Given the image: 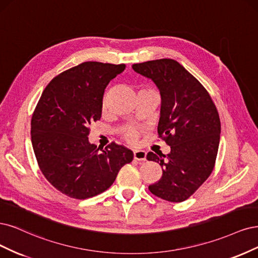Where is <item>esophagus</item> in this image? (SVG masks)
Returning a JSON list of instances; mask_svg holds the SVG:
<instances>
[{
  "instance_id": "obj_1",
  "label": "esophagus",
  "mask_w": 258,
  "mask_h": 258,
  "mask_svg": "<svg viewBox=\"0 0 258 258\" xmlns=\"http://www.w3.org/2000/svg\"><path fill=\"white\" fill-rule=\"evenodd\" d=\"M146 157H147V153L145 151H143V150H135L134 151V160L143 162V161H146Z\"/></svg>"
}]
</instances>
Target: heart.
I'll list each match as a JSON object with an SVG mask.
<instances>
[{
  "mask_svg": "<svg viewBox=\"0 0 258 258\" xmlns=\"http://www.w3.org/2000/svg\"><path fill=\"white\" fill-rule=\"evenodd\" d=\"M125 137L128 141L133 143V141H135L136 138H137V133L135 131H130V132H127V134L125 135Z\"/></svg>",
  "mask_w": 258,
  "mask_h": 258,
  "instance_id": "b5f03b06",
  "label": "heart"
}]
</instances>
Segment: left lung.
Masks as SVG:
<instances>
[{
    "label": "left lung",
    "instance_id": "8db88e82",
    "mask_svg": "<svg viewBox=\"0 0 258 258\" xmlns=\"http://www.w3.org/2000/svg\"><path fill=\"white\" fill-rule=\"evenodd\" d=\"M132 68L151 79L160 91L157 133L170 146L167 155L147 154L148 161L157 162L163 169L160 181L149 185V189L165 201L181 203L193 195L213 170L221 134L217 107L201 82L177 61L160 59Z\"/></svg>",
    "mask_w": 258,
    "mask_h": 258
}]
</instances>
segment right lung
Returning a JSON list of instances; mask_svg holds the SVG:
<instances>
[{
  "mask_svg": "<svg viewBox=\"0 0 258 258\" xmlns=\"http://www.w3.org/2000/svg\"><path fill=\"white\" fill-rule=\"evenodd\" d=\"M124 64L84 62L57 75L32 115L31 140L39 168L61 193L86 199L110 187L130 149L112 143L104 150L89 141V126L102 117L103 96Z\"/></svg>",
  "mask_w": 258,
  "mask_h": 258,
  "instance_id": "add662e5",
  "label": "right lung"
}]
</instances>
